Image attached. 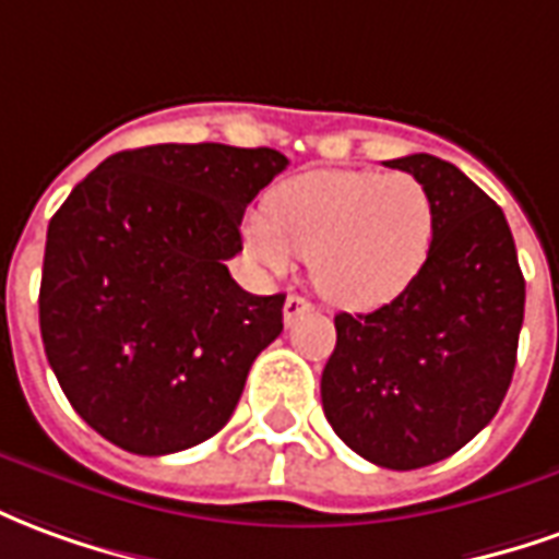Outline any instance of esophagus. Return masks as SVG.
Listing matches in <instances>:
<instances>
[{
	"label": "esophagus",
	"mask_w": 559,
	"mask_h": 559,
	"mask_svg": "<svg viewBox=\"0 0 559 559\" xmlns=\"http://www.w3.org/2000/svg\"><path fill=\"white\" fill-rule=\"evenodd\" d=\"M312 304L304 295H288L286 298V307H283V319H286V324H292L298 316H304V312H310Z\"/></svg>",
	"instance_id": "34e87169"
}]
</instances>
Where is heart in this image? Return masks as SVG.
Instances as JSON below:
<instances>
[{"label":"heart","instance_id":"obj_1","mask_svg":"<svg viewBox=\"0 0 559 559\" xmlns=\"http://www.w3.org/2000/svg\"><path fill=\"white\" fill-rule=\"evenodd\" d=\"M437 225V198L413 174L324 168L276 186L264 213L247 216L243 247L271 273L304 255L331 304L376 310L425 271Z\"/></svg>","mask_w":559,"mask_h":559}]
</instances>
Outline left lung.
Instances as JSON below:
<instances>
[{"label": "left lung", "mask_w": 559, "mask_h": 559, "mask_svg": "<svg viewBox=\"0 0 559 559\" xmlns=\"http://www.w3.org/2000/svg\"><path fill=\"white\" fill-rule=\"evenodd\" d=\"M385 165L433 192L437 243L400 298L336 316L322 409L361 457L418 469L463 449L500 409L524 324V273L502 210L461 168L427 153Z\"/></svg>", "instance_id": "obj_1"}]
</instances>
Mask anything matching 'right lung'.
<instances>
[{
	"mask_svg": "<svg viewBox=\"0 0 559 559\" xmlns=\"http://www.w3.org/2000/svg\"><path fill=\"white\" fill-rule=\"evenodd\" d=\"M271 146L156 144L114 153L47 225L38 322L86 425L132 454L219 433L286 295H249L225 261L247 204L286 171Z\"/></svg>",
	"mask_w": 559,
	"mask_h": 559,
	"instance_id": "obj_1",
	"label": "right lung"
}]
</instances>
